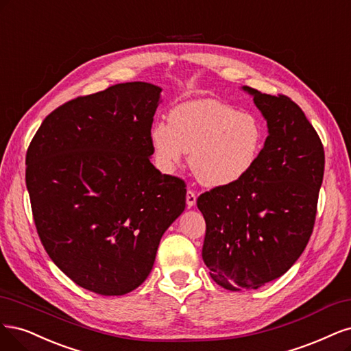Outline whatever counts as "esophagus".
<instances>
[{
    "label": "esophagus",
    "instance_id": "obj_1",
    "mask_svg": "<svg viewBox=\"0 0 351 351\" xmlns=\"http://www.w3.org/2000/svg\"><path fill=\"white\" fill-rule=\"evenodd\" d=\"M195 202H197V194H195V191L188 189V191H186V206L191 208V207L195 206Z\"/></svg>",
    "mask_w": 351,
    "mask_h": 351
}]
</instances>
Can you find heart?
Listing matches in <instances>:
<instances>
[{
  "instance_id": "heart-1",
  "label": "heart",
  "mask_w": 351,
  "mask_h": 351,
  "mask_svg": "<svg viewBox=\"0 0 351 351\" xmlns=\"http://www.w3.org/2000/svg\"><path fill=\"white\" fill-rule=\"evenodd\" d=\"M160 165L173 171L191 154V169L208 186L236 184L251 172L264 145L261 122L213 99L185 101L169 112V123L152 128Z\"/></svg>"
}]
</instances>
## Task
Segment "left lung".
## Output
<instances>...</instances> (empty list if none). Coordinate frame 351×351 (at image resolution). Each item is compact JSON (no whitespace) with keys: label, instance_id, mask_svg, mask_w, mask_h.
Listing matches in <instances>:
<instances>
[{"label":"left lung","instance_id":"8db88e82","mask_svg":"<svg viewBox=\"0 0 351 351\" xmlns=\"http://www.w3.org/2000/svg\"><path fill=\"white\" fill-rule=\"evenodd\" d=\"M243 88L268 123L261 154L245 178L197 199L206 219L202 259L232 291L261 287L298 261L315 226L325 165L319 135L298 104Z\"/></svg>","mask_w":351,"mask_h":351}]
</instances>
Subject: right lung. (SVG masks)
I'll list each match as a JSON object with an SVG mask.
<instances>
[{
	"instance_id": "add662e5",
	"label": "right lung",
	"mask_w": 351,
	"mask_h": 351,
	"mask_svg": "<svg viewBox=\"0 0 351 351\" xmlns=\"http://www.w3.org/2000/svg\"><path fill=\"white\" fill-rule=\"evenodd\" d=\"M160 92L134 82L75 97L29 144L26 186L40 242L65 276L97 295L137 289L185 210V180L150 162Z\"/></svg>"
}]
</instances>
